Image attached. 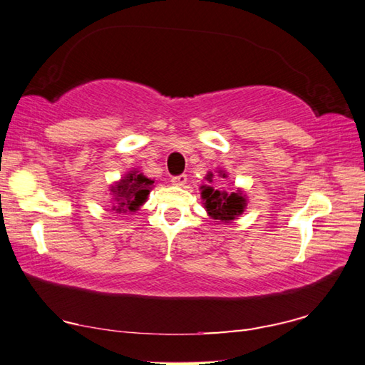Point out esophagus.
<instances>
[{
    "label": "esophagus",
    "mask_w": 365,
    "mask_h": 365,
    "mask_svg": "<svg viewBox=\"0 0 365 365\" xmlns=\"http://www.w3.org/2000/svg\"><path fill=\"white\" fill-rule=\"evenodd\" d=\"M170 182H173V185H175V187H183V185L187 183V175H185V174L175 175V177L170 178Z\"/></svg>",
    "instance_id": "obj_1"
}]
</instances>
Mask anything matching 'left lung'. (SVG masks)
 <instances>
[{
  "mask_svg": "<svg viewBox=\"0 0 365 365\" xmlns=\"http://www.w3.org/2000/svg\"><path fill=\"white\" fill-rule=\"evenodd\" d=\"M218 174L222 178H227V174L224 170H218ZM208 180L212 182V174L207 175ZM202 192L200 196L204 199V207L216 222H232L237 220L246 208V197L242 190L237 191H226V190H215L210 185H202L200 187Z\"/></svg>",
  "mask_w": 365,
  "mask_h": 365,
  "instance_id": "obj_1",
  "label": "left lung"
}]
</instances>
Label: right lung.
Listing matches in <instances>:
<instances>
[{"label": "right lung", "instance_id": "1", "mask_svg": "<svg viewBox=\"0 0 365 365\" xmlns=\"http://www.w3.org/2000/svg\"><path fill=\"white\" fill-rule=\"evenodd\" d=\"M153 188V180L147 178L138 169L130 170L119 182L113 183L110 191L114 199L113 210L115 213H131L139 210Z\"/></svg>", "mask_w": 365, "mask_h": 365}]
</instances>
